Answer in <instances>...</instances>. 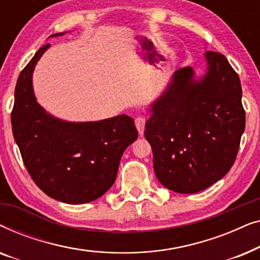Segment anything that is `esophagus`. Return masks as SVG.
I'll use <instances>...</instances> for the list:
<instances>
[{
  "mask_svg": "<svg viewBox=\"0 0 260 260\" xmlns=\"http://www.w3.org/2000/svg\"><path fill=\"white\" fill-rule=\"evenodd\" d=\"M145 122H147V120H145L144 117H142V116H138L137 118L135 119V124H136V127H137L138 134L140 135H143V133H144Z\"/></svg>",
  "mask_w": 260,
  "mask_h": 260,
  "instance_id": "34e87169",
  "label": "esophagus"
}]
</instances>
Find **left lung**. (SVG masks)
<instances>
[{"label":"left lung","instance_id":"left-lung-1","mask_svg":"<svg viewBox=\"0 0 260 260\" xmlns=\"http://www.w3.org/2000/svg\"><path fill=\"white\" fill-rule=\"evenodd\" d=\"M205 56V76L197 80L191 67L177 70L145 123L156 177L181 194L198 193L222 179L245 130L239 76L225 55L207 51Z\"/></svg>","mask_w":260,"mask_h":260}]
</instances>
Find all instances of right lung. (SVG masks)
<instances>
[{
  "label": "right lung",
  "instance_id": "1",
  "mask_svg": "<svg viewBox=\"0 0 260 260\" xmlns=\"http://www.w3.org/2000/svg\"><path fill=\"white\" fill-rule=\"evenodd\" d=\"M49 46L35 53L17 79L12 111L14 140L27 172L45 194L65 204H86L115 183L120 157L138 133L126 115L72 123L46 112L34 95L31 74Z\"/></svg>",
  "mask_w": 260,
  "mask_h": 260
}]
</instances>
